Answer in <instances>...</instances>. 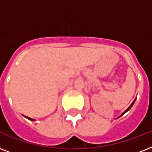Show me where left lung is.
Instances as JSON below:
<instances>
[{
	"label": "left lung",
	"instance_id": "8db88e82",
	"mask_svg": "<svg viewBox=\"0 0 152 152\" xmlns=\"http://www.w3.org/2000/svg\"><path fill=\"white\" fill-rule=\"evenodd\" d=\"M136 99H137V98H136V99H134V101L132 102V104H131V105H130V106H129V108H128V109H127V110H125V111H124V112H123V113H121V115H120V116H119V117H118V118H121V116H122V115H124V114H125V113H126V112H127V111H129V110H130V109L132 108V106H133V104H134V102H135V101H136Z\"/></svg>",
	"mask_w": 152,
	"mask_h": 152
}]
</instances>
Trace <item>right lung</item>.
<instances>
[{
  "label": "right lung",
  "instance_id": "add662e5",
  "mask_svg": "<svg viewBox=\"0 0 152 152\" xmlns=\"http://www.w3.org/2000/svg\"><path fill=\"white\" fill-rule=\"evenodd\" d=\"M23 117H25V118H27L28 120L32 121H35V120H34V119H33V118H29V117H27V116H24V115H23Z\"/></svg>",
  "mask_w": 152,
  "mask_h": 152
}]
</instances>
